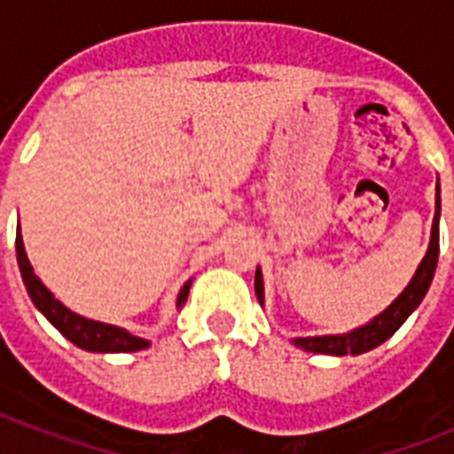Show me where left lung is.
<instances>
[{
  "instance_id": "left-lung-1",
  "label": "left lung",
  "mask_w": 454,
  "mask_h": 454,
  "mask_svg": "<svg viewBox=\"0 0 454 454\" xmlns=\"http://www.w3.org/2000/svg\"><path fill=\"white\" fill-rule=\"evenodd\" d=\"M438 216H441V198L436 192V216H434V228H431V242L429 249H427V256L419 263L415 278L410 280V285L405 287L401 297L395 299L391 306H388L384 313L370 320L367 325L358 327V330L348 332V334H330V337H303L294 339V344L303 351L310 353H327V356H358V353H365L374 346L384 344L391 334H394L398 327H401L412 310L422 303L424 294L429 292V285L434 280V273H436L438 263ZM254 292L256 299L263 303V280L262 270L256 269L254 276Z\"/></svg>"
}]
</instances>
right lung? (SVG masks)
I'll use <instances>...</instances> for the list:
<instances>
[{"label":"right lung","mask_w":454,"mask_h":454,"mask_svg":"<svg viewBox=\"0 0 454 454\" xmlns=\"http://www.w3.org/2000/svg\"><path fill=\"white\" fill-rule=\"evenodd\" d=\"M16 256L18 266H20V276H23L25 290L30 294L32 303L37 306L46 316V320L56 327L66 339H70L74 346H80L84 351H96V353H127V351H141L145 346L151 344L148 339L137 337L131 332L115 327V325L96 323V320H87V317L77 316L70 309H66L59 299H53V294L46 290L42 280L35 276L27 254H25L23 238H20V228L16 235ZM188 290H191V280L184 285V290L178 292L176 306L181 309L188 299Z\"/></svg>","instance_id":"obj_1"}]
</instances>
